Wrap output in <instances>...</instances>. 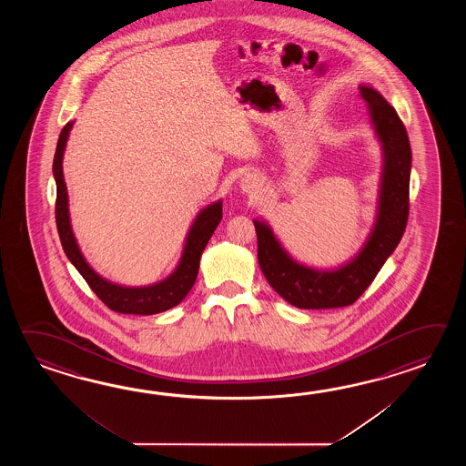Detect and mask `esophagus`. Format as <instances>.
Listing matches in <instances>:
<instances>
[{
	"instance_id": "1",
	"label": "esophagus",
	"mask_w": 466,
	"mask_h": 466,
	"mask_svg": "<svg viewBox=\"0 0 466 466\" xmlns=\"http://www.w3.org/2000/svg\"><path fill=\"white\" fill-rule=\"evenodd\" d=\"M258 187H259V178H258L257 175H247L245 178L241 179V188L248 191V193L255 191Z\"/></svg>"
}]
</instances>
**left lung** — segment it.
Wrapping results in <instances>:
<instances>
[{
	"instance_id": "8db88e82",
	"label": "left lung",
	"mask_w": 466,
	"mask_h": 466,
	"mask_svg": "<svg viewBox=\"0 0 466 466\" xmlns=\"http://www.w3.org/2000/svg\"><path fill=\"white\" fill-rule=\"evenodd\" d=\"M378 137L385 149V171L377 227L350 265L337 271H315L288 257L267 225L255 221L258 263L268 283L293 307L327 309L353 305L365 293L405 233L410 213L411 148L403 121L375 89L361 86Z\"/></svg>"
}]
</instances>
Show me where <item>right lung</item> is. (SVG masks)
Returning <instances> with one entry per match:
<instances>
[{
	"mask_svg": "<svg viewBox=\"0 0 466 466\" xmlns=\"http://www.w3.org/2000/svg\"><path fill=\"white\" fill-rule=\"evenodd\" d=\"M71 125L73 123H66L65 128L61 129L56 153L53 159V175L56 179L55 218H56V228L60 235L61 247L65 249L66 257L81 273V277L86 279V283L96 293V297L113 311L127 313V315H155V313H161L169 308L177 307L183 301V298L188 295L189 289L195 285V279L198 277L201 253L223 217L221 203L218 201L199 213L198 218L195 219L191 231H189L187 247H185L183 257L179 261L178 269L165 281L147 288L116 287L113 283H108L106 279L98 277L88 267V263L79 253L76 239L71 231L70 217H68V195H66V185H65L63 168H61L63 151H65Z\"/></svg>",
	"mask_w": 466,
	"mask_h": 466,
	"instance_id": "obj_1",
	"label": "right lung"
}]
</instances>
